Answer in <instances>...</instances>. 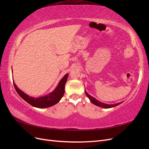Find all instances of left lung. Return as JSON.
I'll return each instance as SVG.
<instances>
[{
    "label": "left lung",
    "instance_id": "left-lung-1",
    "mask_svg": "<svg viewBox=\"0 0 149 149\" xmlns=\"http://www.w3.org/2000/svg\"><path fill=\"white\" fill-rule=\"evenodd\" d=\"M85 93H86V94L90 100V101H91V102L93 104H95L96 106H97L99 107H104V108H111V107H114L115 106H117L118 105L120 104V103H122V102H119L117 104H105V103H103V102L99 101L98 100H96V98H94L93 96H91V95H89V94H88L87 92L86 91V90H85Z\"/></svg>",
    "mask_w": 149,
    "mask_h": 149
}]
</instances>
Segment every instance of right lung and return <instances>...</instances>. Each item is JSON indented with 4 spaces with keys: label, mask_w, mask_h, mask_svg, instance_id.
I'll list each match as a JSON object with an SVG mask.
<instances>
[{
    "label": "right lung",
    "mask_w": 149,
    "mask_h": 149,
    "mask_svg": "<svg viewBox=\"0 0 149 149\" xmlns=\"http://www.w3.org/2000/svg\"><path fill=\"white\" fill-rule=\"evenodd\" d=\"M68 76V73L65 75L64 77L61 79L59 84H58L57 87L53 92L48 94V95L39 97L29 96L27 94L21 91L14 83V81H13V83L17 93L26 102H28L30 105L35 107L45 108L56 104L63 96L65 93V86L67 81Z\"/></svg>",
    "instance_id": "1"
}]
</instances>
